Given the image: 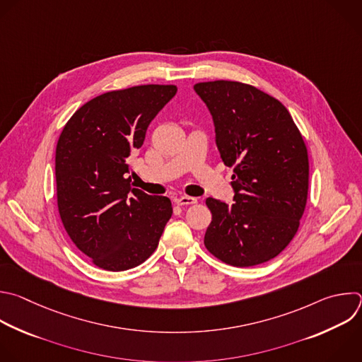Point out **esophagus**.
<instances>
[{
	"instance_id": "1",
	"label": "esophagus",
	"mask_w": 362,
	"mask_h": 362,
	"mask_svg": "<svg viewBox=\"0 0 362 362\" xmlns=\"http://www.w3.org/2000/svg\"><path fill=\"white\" fill-rule=\"evenodd\" d=\"M176 203L179 206H185V204H194L197 203V199L196 197H192V196H180L176 199Z\"/></svg>"
}]
</instances>
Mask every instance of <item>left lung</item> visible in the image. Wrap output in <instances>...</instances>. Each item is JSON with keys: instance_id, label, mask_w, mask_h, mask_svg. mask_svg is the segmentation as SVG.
I'll return each instance as SVG.
<instances>
[{"instance_id": "left-lung-1", "label": "left lung", "mask_w": 362, "mask_h": 362, "mask_svg": "<svg viewBox=\"0 0 362 362\" xmlns=\"http://www.w3.org/2000/svg\"><path fill=\"white\" fill-rule=\"evenodd\" d=\"M206 103L221 160L231 166L234 203L207 197L206 249L218 260L252 267L280 255L296 235L308 192V155L286 106L242 82L193 86Z\"/></svg>"}]
</instances>
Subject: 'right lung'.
<instances>
[{"label":"right lung","mask_w":362,"mask_h":362,"mask_svg":"<svg viewBox=\"0 0 362 362\" xmlns=\"http://www.w3.org/2000/svg\"><path fill=\"white\" fill-rule=\"evenodd\" d=\"M176 92L175 85H141L102 93L72 115L58 139L61 220L75 246L103 270L144 263L172 217L170 199L132 187L128 163Z\"/></svg>","instance_id":"obj_1"}]
</instances>
